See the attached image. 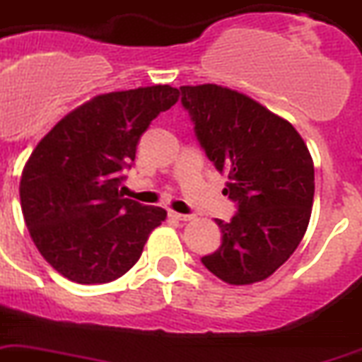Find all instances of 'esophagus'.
Wrapping results in <instances>:
<instances>
[{
    "mask_svg": "<svg viewBox=\"0 0 362 362\" xmlns=\"http://www.w3.org/2000/svg\"><path fill=\"white\" fill-rule=\"evenodd\" d=\"M169 216L173 217V219H176V221H189L191 216H186V214H178V211H169Z\"/></svg>",
    "mask_w": 362,
    "mask_h": 362,
    "instance_id": "obj_1",
    "label": "esophagus"
}]
</instances>
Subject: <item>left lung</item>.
I'll return each mask as SVG.
<instances>
[{"instance_id":"left-lung-1","label":"left lung","mask_w":362,"mask_h":362,"mask_svg":"<svg viewBox=\"0 0 362 362\" xmlns=\"http://www.w3.org/2000/svg\"><path fill=\"white\" fill-rule=\"evenodd\" d=\"M180 93L208 160L228 176L223 193L238 202L230 223L217 219L221 247L202 264L232 286L266 281L307 232L313 156L286 119L251 96L216 83L184 85Z\"/></svg>"}]
</instances>
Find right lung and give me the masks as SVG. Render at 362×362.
<instances>
[{"label": "right lung", "instance_id": "obj_1", "mask_svg": "<svg viewBox=\"0 0 362 362\" xmlns=\"http://www.w3.org/2000/svg\"><path fill=\"white\" fill-rule=\"evenodd\" d=\"M180 90L152 85L90 98L64 115L25 161L22 214L44 260L79 284L122 277L165 221L160 206L124 199L122 171L152 120Z\"/></svg>", "mask_w": 362, "mask_h": 362}]
</instances>
